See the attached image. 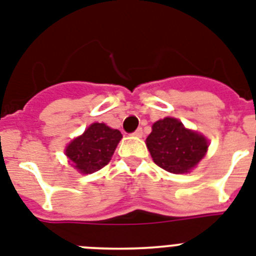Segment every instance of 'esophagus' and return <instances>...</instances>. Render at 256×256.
I'll return each mask as SVG.
<instances>
[{
    "mask_svg": "<svg viewBox=\"0 0 256 256\" xmlns=\"http://www.w3.org/2000/svg\"><path fill=\"white\" fill-rule=\"evenodd\" d=\"M132 135H134V136H138V138H142V136H143V130H142L140 128H136V130L132 132Z\"/></svg>",
    "mask_w": 256,
    "mask_h": 256,
    "instance_id": "obj_1",
    "label": "esophagus"
}]
</instances>
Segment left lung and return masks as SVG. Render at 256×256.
<instances>
[{"instance_id":"left-lung-1","label":"left lung","mask_w":256,"mask_h":256,"mask_svg":"<svg viewBox=\"0 0 256 256\" xmlns=\"http://www.w3.org/2000/svg\"><path fill=\"white\" fill-rule=\"evenodd\" d=\"M146 142L154 164L174 174L190 172L208 148L203 135L188 130L182 122L170 117L154 122Z\"/></svg>"}]
</instances>
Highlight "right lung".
<instances>
[{"label":"right lung","instance_id":"right-lung-1","mask_svg":"<svg viewBox=\"0 0 256 256\" xmlns=\"http://www.w3.org/2000/svg\"><path fill=\"white\" fill-rule=\"evenodd\" d=\"M121 138L118 130L96 122L68 146L66 156L80 173H94L110 161Z\"/></svg>","mask_w":256,"mask_h":256}]
</instances>
